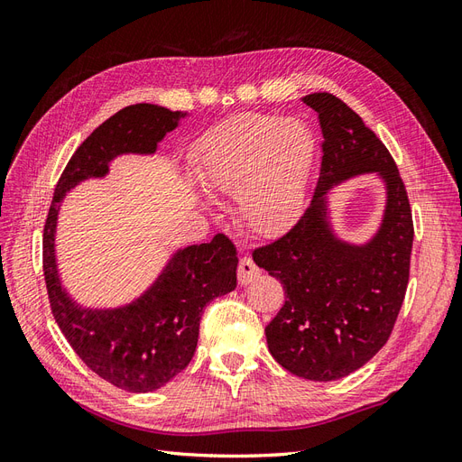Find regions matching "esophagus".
Here are the masks:
<instances>
[{
    "instance_id": "34e87169",
    "label": "esophagus",
    "mask_w": 462,
    "mask_h": 462,
    "mask_svg": "<svg viewBox=\"0 0 462 462\" xmlns=\"http://www.w3.org/2000/svg\"><path fill=\"white\" fill-rule=\"evenodd\" d=\"M236 275H239V283L241 285H248L253 283L254 279L260 275V268L253 262V258H241L239 262V268H236Z\"/></svg>"
}]
</instances>
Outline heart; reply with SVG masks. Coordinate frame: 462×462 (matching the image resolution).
I'll return each instance as SVG.
<instances>
[{
  "instance_id": "heart-1",
  "label": "heart",
  "mask_w": 462,
  "mask_h": 462,
  "mask_svg": "<svg viewBox=\"0 0 462 462\" xmlns=\"http://www.w3.org/2000/svg\"><path fill=\"white\" fill-rule=\"evenodd\" d=\"M314 163V136L302 121L236 116L192 150V173L208 194L235 197L246 226L279 235L300 216Z\"/></svg>"
}]
</instances>
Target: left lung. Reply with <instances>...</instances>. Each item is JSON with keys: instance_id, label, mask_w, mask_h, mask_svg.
Wrapping results in <instances>:
<instances>
[{"instance_id": "obj_1", "label": "left lung", "mask_w": 462, "mask_h": 462, "mask_svg": "<svg viewBox=\"0 0 462 462\" xmlns=\"http://www.w3.org/2000/svg\"><path fill=\"white\" fill-rule=\"evenodd\" d=\"M319 119L321 167L310 206L277 241L254 248L258 268L279 279L285 304L265 326L272 356L304 380L353 374L387 343L409 285L412 212L385 144L337 96L302 97ZM377 172L388 187L383 227L365 245L339 242L325 194L345 178Z\"/></svg>"}]
</instances>
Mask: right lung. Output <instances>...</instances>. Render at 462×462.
Masks as SVG:
<instances>
[{"label": "right lung", "instance_id": "add662e5", "mask_svg": "<svg viewBox=\"0 0 462 462\" xmlns=\"http://www.w3.org/2000/svg\"><path fill=\"white\" fill-rule=\"evenodd\" d=\"M183 111L153 104L123 107L104 121L63 170L44 226V277L51 314L85 365L119 389L148 393L183 372L197 351L208 302L236 287V248L217 233L173 254L141 299L111 310L82 309L61 287L55 263L60 202L80 180L104 177L121 153H153Z\"/></svg>", "mask_w": 462, "mask_h": 462}]
</instances>
